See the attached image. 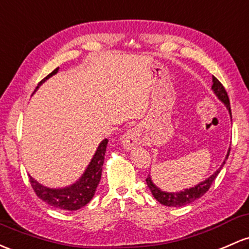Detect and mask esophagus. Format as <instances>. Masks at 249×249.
<instances>
[{"instance_id":"1","label":"esophagus","mask_w":249,"mask_h":249,"mask_svg":"<svg viewBox=\"0 0 249 249\" xmlns=\"http://www.w3.org/2000/svg\"><path fill=\"white\" fill-rule=\"evenodd\" d=\"M119 142L126 151L135 149V147L138 146L142 142L141 132H139V130L136 129V127L135 129H130L120 137Z\"/></svg>"}]
</instances>
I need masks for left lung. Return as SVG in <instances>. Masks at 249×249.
<instances>
[{
  "label": "left lung",
  "instance_id": "8db88e82",
  "mask_svg": "<svg viewBox=\"0 0 249 249\" xmlns=\"http://www.w3.org/2000/svg\"><path fill=\"white\" fill-rule=\"evenodd\" d=\"M212 91H213V93L216 95L217 99L226 106V108L228 110L229 116H231V104H229L228 94H227L225 87L222 86V84H221L220 81L215 78V76H213ZM229 152H231V147H229L228 151H227L225 160H223L222 164L220 165V168H218L215 173H213L212 175H210L208 178H206L204 181H202L198 183V184H196L195 187L185 188V189H183L182 191H175V193L174 191H171V193L170 191H164L155 184L154 181H152V178H151V175H149L146 178L147 188L151 190L152 196H154L156 200L160 202V204H163V206L183 207V206H187V204H190L191 202L198 200V198L202 197V196H203L204 194L208 191L210 185H212V183L214 182V179L216 178L217 175L220 174L221 169H222L223 165L226 164V160H228Z\"/></svg>",
  "mask_w": 249,
  "mask_h": 249
}]
</instances>
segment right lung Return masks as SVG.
<instances>
[{"mask_svg":"<svg viewBox=\"0 0 249 249\" xmlns=\"http://www.w3.org/2000/svg\"><path fill=\"white\" fill-rule=\"evenodd\" d=\"M59 72V67L55 68L52 73L40 81L35 92L43 83L55 75ZM107 139H103L95 150L91 162L86 166L85 171L78 179L72 184L66 185L62 188H49L41 184L29 175V181L34 189L35 194L39 196L45 203L58 209L64 210H78L86 206L89 201L93 198L95 190L102 178V171L104 160H105L106 146H107Z\"/></svg>","mask_w":249,"mask_h":249,"instance_id":"add662e5","label":"right lung"}]
</instances>
